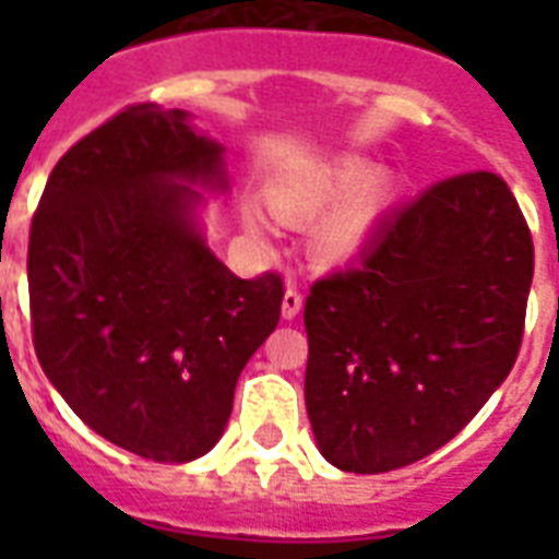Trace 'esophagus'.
<instances>
[{
	"mask_svg": "<svg viewBox=\"0 0 559 559\" xmlns=\"http://www.w3.org/2000/svg\"><path fill=\"white\" fill-rule=\"evenodd\" d=\"M301 305H305V296H301V289L289 284L287 293H284V301H281V313H284V319H296L298 310H301Z\"/></svg>",
	"mask_w": 559,
	"mask_h": 559,
	"instance_id": "34e87169",
	"label": "esophagus"
}]
</instances>
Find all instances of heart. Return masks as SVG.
Returning a JSON list of instances; mask_svg holds the SVG:
<instances>
[{"mask_svg": "<svg viewBox=\"0 0 559 559\" xmlns=\"http://www.w3.org/2000/svg\"><path fill=\"white\" fill-rule=\"evenodd\" d=\"M366 174L368 165L362 159H345L336 162V165L307 170L305 177L289 179V182H284V186L270 193V209L284 223L301 226V223H310L313 217H319L336 201L341 202L366 179ZM385 200H389V182L382 177L368 179L366 186L358 188L345 203L341 202L322 219V226L316 228V254L328 263L350 258L371 235L373 219L382 211ZM249 226L258 228L254 219H249Z\"/></svg>", "mask_w": 559, "mask_h": 559, "instance_id": "1", "label": "heart"}]
</instances>
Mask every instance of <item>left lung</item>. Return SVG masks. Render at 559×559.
<instances>
[{
  "label": "left lung",
  "mask_w": 559,
  "mask_h": 559,
  "mask_svg": "<svg viewBox=\"0 0 559 559\" xmlns=\"http://www.w3.org/2000/svg\"><path fill=\"white\" fill-rule=\"evenodd\" d=\"M534 240L490 170L441 179L382 219L357 266L305 305V400L319 450L348 473L432 455L511 373Z\"/></svg>",
  "instance_id": "8db88e82"
}]
</instances>
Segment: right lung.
Segmentation results:
<instances>
[{
	"label": "right lung",
	"mask_w": 559,
	"mask_h": 559,
	"mask_svg": "<svg viewBox=\"0 0 559 559\" xmlns=\"http://www.w3.org/2000/svg\"><path fill=\"white\" fill-rule=\"evenodd\" d=\"M182 109L133 104L60 156L28 235L34 350L83 424L162 464L219 441L237 377L275 331L284 278L243 281L191 223L223 186Z\"/></svg>",
	"instance_id": "1"
}]
</instances>
